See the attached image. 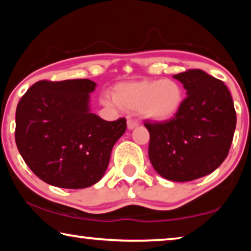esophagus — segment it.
Listing matches in <instances>:
<instances>
[{"mask_svg": "<svg viewBox=\"0 0 251 251\" xmlns=\"http://www.w3.org/2000/svg\"><path fill=\"white\" fill-rule=\"evenodd\" d=\"M137 126H138V123L136 121H133V119H128V121H127V128L129 130L134 129Z\"/></svg>", "mask_w": 251, "mask_h": 251, "instance_id": "1", "label": "esophagus"}]
</instances>
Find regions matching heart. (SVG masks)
Segmentation results:
<instances>
[{
	"instance_id": "b5f03b06",
	"label": "heart",
	"mask_w": 251,
	"mask_h": 251,
	"mask_svg": "<svg viewBox=\"0 0 251 251\" xmlns=\"http://www.w3.org/2000/svg\"><path fill=\"white\" fill-rule=\"evenodd\" d=\"M184 97L181 85L171 78L142 80L117 84L114 95H104L101 103L138 111L150 121L166 122L179 113Z\"/></svg>"
}]
</instances>
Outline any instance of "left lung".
<instances>
[{
  "label": "left lung",
  "mask_w": 251,
  "mask_h": 251,
  "mask_svg": "<svg viewBox=\"0 0 251 251\" xmlns=\"http://www.w3.org/2000/svg\"><path fill=\"white\" fill-rule=\"evenodd\" d=\"M187 97L170 121L145 123L149 158L154 170L171 181H192L212 174L226 160L237 124L226 85L201 70L174 75Z\"/></svg>",
  "instance_id": "8db88e82"
}]
</instances>
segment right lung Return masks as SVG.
Here are the masks:
<instances>
[{"mask_svg":"<svg viewBox=\"0 0 251 251\" xmlns=\"http://www.w3.org/2000/svg\"><path fill=\"white\" fill-rule=\"evenodd\" d=\"M88 78L39 81L16 111V143L27 166L51 186L87 188L98 182L111 150L126 130V119L107 122L91 113Z\"/></svg>","mask_w":251,"mask_h":251,"instance_id":"obj_1","label":"right lung"}]
</instances>
